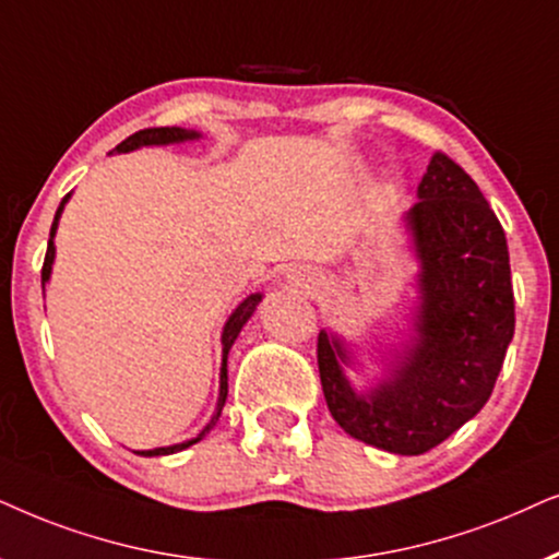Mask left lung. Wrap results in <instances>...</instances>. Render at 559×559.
<instances>
[{
	"label": "left lung",
	"mask_w": 559,
	"mask_h": 559,
	"mask_svg": "<svg viewBox=\"0 0 559 559\" xmlns=\"http://www.w3.org/2000/svg\"><path fill=\"white\" fill-rule=\"evenodd\" d=\"M406 212L419 273L412 345L391 376L357 393L349 353L319 332L317 362L330 414L355 440L421 455L486 406L513 337L509 245L478 183L444 153L431 155Z\"/></svg>",
	"instance_id": "1"
}]
</instances>
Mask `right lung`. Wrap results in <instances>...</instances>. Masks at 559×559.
Returning <instances> with one entry per match:
<instances>
[{
    "instance_id": "add662e5",
    "label": "right lung",
    "mask_w": 559,
    "mask_h": 559,
    "mask_svg": "<svg viewBox=\"0 0 559 559\" xmlns=\"http://www.w3.org/2000/svg\"><path fill=\"white\" fill-rule=\"evenodd\" d=\"M199 132L193 130H183V128H147V130H140L135 132V135H130L128 140H122L115 151L117 153H130V151H138V147L143 145H170V143H183V140H197ZM71 199V193H66L61 206H58L56 212V219H53V227H50V240H48V252H46V263H43V288H46L48 278H50V267H53V258H56V245H53V237H56V229H58V219H61V212L66 202ZM260 299H263V294H250L248 299H245L240 307H237L233 314H229L225 330H222V370H219V401H217V412H214L212 421L206 424V427L202 429V435L193 437V440L189 442H181V444H170V448H155V450H140L135 452V455H143V457H155V455H174V452H181L186 448H191V444H197L202 437L210 431L214 424H217L219 414H222V406H225L227 401V355H229V347L235 345L237 334H240V330L245 326V322L252 317V311H255V307L260 304Z\"/></svg>"
}]
</instances>
